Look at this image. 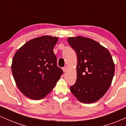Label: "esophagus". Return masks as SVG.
Returning <instances> with one entry per match:
<instances>
[{"instance_id":"34e87169","label":"esophagus","mask_w":126,"mask_h":126,"mask_svg":"<svg viewBox=\"0 0 126 126\" xmlns=\"http://www.w3.org/2000/svg\"><path fill=\"white\" fill-rule=\"evenodd\" d=\"M67 69H68L67 66H65L64 67H63V72H66V71H67Z\"/></svg>"}]
</instances>
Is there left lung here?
I'll return each instance as SVG.
<instances>
[{
    "instance_id": "8db88e82",
    "label": "left lung",
    "mask_w": 126,
    "mask_h": 126,
    "mask_svg": "<svg viewBox=\"0 0 126 126\" xmlns=\"http://www.w3.org/2000/svg\"><path fill=\"white\" fill-rule=\"evenodd\" d=\"M68 42L77 55V78L71 92L79 102L94 103L106 94L114 74V63L108 49L97 41L82 36Z\"/></svg>"
}]
</instances>
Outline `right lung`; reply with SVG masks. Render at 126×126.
<instances>
[{"instance_id":"right-lung-1","label":"right lung","mask_w":126,"mask_h":126,"mask_svg":"<svg viewBox=\"0 0 126 126\" xmlns=\"http://www.w3.org/2000/svg\"><path fill=\"white\" fill-rule=\"evenodd\" d=\"M58 37L44 35L27 41L16 51L12 71L17 86L22 94L40 100L49 94L63 71L57 65L53 49Z\"/></svg>"}]
</instances>
